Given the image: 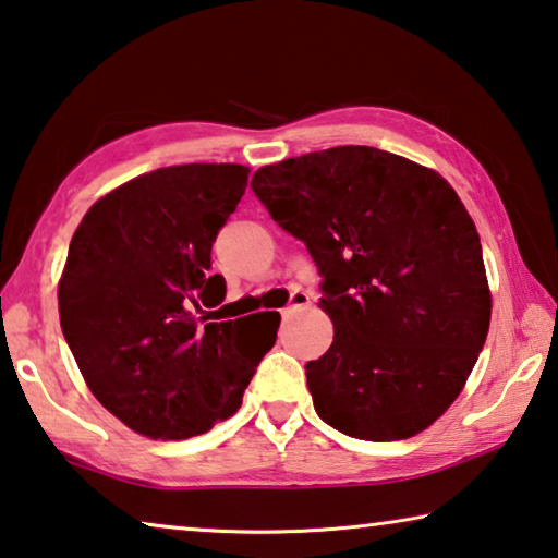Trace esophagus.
<instances>
[{
  "instance_id": "34e87169",
  "label": "esophagus",
  "mask_w": 558,
  "mask_h": 558,
  "mask_svg": "<svg viewBox=\"0 0 558 558\" xmlns=\"http://www.w3.org/2000/svg\"><path fill=\"white\" fill-rule=\"evenodd\" d=\"M312 304V296L306 294V291H294V294H291V301H289V306L284 308V316H291V314H296L299 308H304V306H308Z\"/></svg>"
}]
</instances>
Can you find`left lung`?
Listing matches in <instances>:
<instances>
[{
	"label": "left lung",
	"mask_w": 558,
	"mask_h": 558,
	"mask_svg": "<svg viewBox=\"0 0 558 558\" xmlns=\"http://www.w3.org/2000/svg\"><path fill=\"white\" fill-rule=\"evenodd\" d=\"M252 190L306 244L333 343L306 363L318 417L359 440L423 433L485 345L492 294L477 227L440 172L368 145L264 166Z\"/></svg>",
	"instance_id": "8db88e82"
}]
</instances>
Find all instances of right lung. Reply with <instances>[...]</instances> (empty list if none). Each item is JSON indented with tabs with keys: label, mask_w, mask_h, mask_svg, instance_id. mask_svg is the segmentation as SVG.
<instances>
[{
	"label": "right lung",
	"mask_w": 558,
	"mask_h": 558,
	"mask_svg": "<svg viewBox=\"0 0 558 558\" xmlns=\"http://www.w3.org/2000/svg\"><path fill=\"white\" fill-rule=\"evenodd\" d=\"M250 168L187 162L145 172L96 199L59 279L61 331L108 413L150 440H185L232 417L274 341L279 314L199 324L225 279L213 242Z\"/></svg>",
	"instance_id": "1"
}]
</instances>
